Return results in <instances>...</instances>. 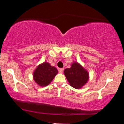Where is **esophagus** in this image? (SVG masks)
<instances>
[{"label": "esophagus", "instance_id": "1", "mask_svg": "<svg viewBox=\"0 0 124 124\" xmlns=\"http://www.w3.org/2000/svg\"><path fill=\"white\" fill-rule=\"evenodd\" d=\"M63 70H64L63 68H60V69H59V70H58V72H59V73H61L63 72Z\"/></svg>", "mask_w": 124, "mask_h": 124}]
</instances>
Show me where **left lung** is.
Returning a JSON list of instances; mask_svg holds the SVG:
<instances>
[{"label": "left lung", "instance_id": "left-lung-1", "mask_svg": "<svg viewBox=\"0 0 124 124\" xmlns=\"http://www.w3.org/2000/svg\"><path fill=\"white\" fill-rule=\"evenodd\" d=\"M64 74L70 86L75 89H80L89 79L87 71L77 62L72 63L70 68L65 69Z\"/></svg>", "mask_w": 124, "mask_h": 124}]
</instances>
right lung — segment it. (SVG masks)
Masks as SVG:
<instances>
[{
	"label": "right lung",
	"instance_id": "1",
	"mask_svg": "<svg viewBox=\"0 0 124 124\" xmlns=\"http://www.w3.org/2000/svg\"><path fill=\"white\" fill-rule=\"evenodd\" d=\"M57 73L56 68L51 66L48 62H44L35 69L33 73L34 80L39 86H46L52 82Z\"/></svg>",
	"mask_w": 124,
	"mask_h": 124
}]
</instances>
